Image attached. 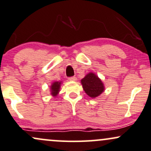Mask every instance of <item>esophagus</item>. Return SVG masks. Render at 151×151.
Returning a JSON list of instances; mask_svg holds the SVG:
<instances>
[{
  "mask_svg": "<svg viewBox=\"0 0 151 151\" xmlns=\"http://www.w3.org/2000/svg\"><path fill=\"white\" fill-rule=\"evenodd\" d=\"M68 80L70 81H76V80H77V78H76V77H70L68 78Z\"/></svg>",
  "mask_w": 151,
  "mask_h": 151,
  "instance_id": "34e87169",
  "label": "esophagus"
}]
</instances>
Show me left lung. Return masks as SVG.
Returning a JSON list of instances; mask_svg holds the SVG:
<instances>
[{"instance_id": "left-lung-1", "label": "left lung", "mask_w": 151, "mask_h": 151, "mask_svg": "<svg viewBox=\"0 0 151 151\" xmlns=\"http://www.w3.org/2000/svg\"><path fill=\"white\" fill-rule=\"evenodd\" d=\"M81 82L84 91L92 98L100 96L105 90L102 80L93 72L88 73Z\"/></svg>"}]
</instances>
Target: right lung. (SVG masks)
I'll list each match as a JSON object with an SVG mask.
<instances>
[{
  "instance_id": "1",
  "label": "right lung",
  "mask_w": 151,
  "mask_h": 151,
  "mask_svg": "<svg viewBox=\"0 0 151 151\" xmlns=\"http://www.w3.org/2000/svg\"><path fill=\"white\" fill-rule=\"evenodd\" d=\"M61 84V81H54V82L51 83L50 87V93L53 97H56L59 94Z\"/></svg>"
}]
</instances>
